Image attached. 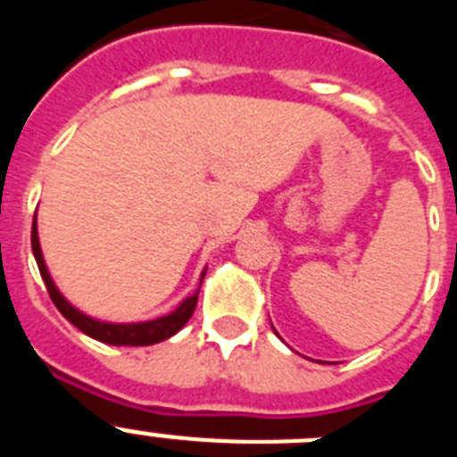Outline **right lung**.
<instances>
[{
	"label": "right lung",
	"instance_id": "add662e5",
	"mask_svg": "<svg viewBox=\"0 0 457 457\" xmlns=\"http://www.w3.org/2000/svg\"><path fill=\"white\" fill-rule=\"evenodd\" d=\"M31 249H34V258L36 263H38L40 277L46 281L47 293H50L52 302L59 311H62V316L66 318L68 322L78 327L79 332H84L87 337L96 338L100 343H107V345H153V343L167 341L171 338L173 334H179L187 320L192 318L194 309H196V300H199V288L201 281L205 277V268L201 272L199 278V288L196 293L185 297L171 313L167 316H160L155 320H144V322H109V320H98V318L87 316L84 311H79L78 306H72L71 302L63 297V293L56 288L54 278H52L50 270L46 265V258H43V249H40V240H38V224L31 226Z\"/></svg>",
	"mask_w": 457,
	"mask_h": 457
}]
</instances>
